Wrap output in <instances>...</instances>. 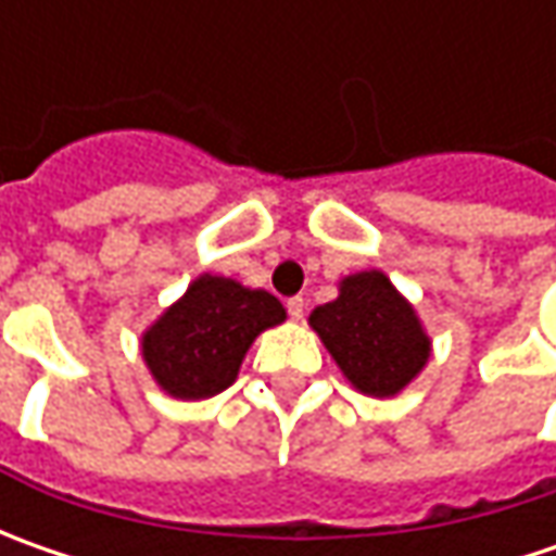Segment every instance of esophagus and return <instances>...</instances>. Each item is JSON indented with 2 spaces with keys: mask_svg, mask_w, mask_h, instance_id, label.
<instances>
[{
  "mask_svg": "<svg viewBox=\"0 0 556 556\" xmlns=\"http://www.w3.org/2000/svg\"><path fill=\"white\" fill-rule=\"evenodd\" d=\"M285 306H288L290 318H296V321H300V318H303V312H306V300H303V296H290Z\"/></svg>",
  "mask_w": 556,
  "mask_h": 556,
  "instance_id": "34e87169",
  "label": "esophagus"
}]
</instances>
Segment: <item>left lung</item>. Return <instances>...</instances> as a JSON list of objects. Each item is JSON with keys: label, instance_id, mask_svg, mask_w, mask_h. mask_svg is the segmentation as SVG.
Wrapping results in <instances>:
<instances>
[{"label": "left lung", "instance_id": "8db88e82", "mask_svg": "<svg viewBox=\"0 0 556 556\" xmlns=\"http://www.w3.org/2000/svg\"><path fill=\"white\" fill-rule=\"evenodd\" d=\"M309 325L350 383L368 395H395L430 355L415 309L383 271L350 275L333 303L312 312Z\"/></svg>", "mask_w": 556, "mask_h": 556}]
</instances>
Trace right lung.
<instances>
[{
  "instance_id": "obj_1",
  "label": "right lung",
  "mask_w": 556,
  "mask_h": 556,
  "mask_svg": "<svg viewBox=\"0 0 556 556\" xmlns=\"http://www.w3.org/2000/svg\"><path fill=\"white\" fill-rule=\"evenodd\" d=\"M285 321V306L266 290L203 275L144 333L141 353L154 380L176 399L228 390L256 333Z\"/></svg>"
}]
</instances>
